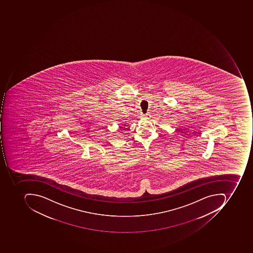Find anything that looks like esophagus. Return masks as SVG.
Instances as JSON below:
<instances>
[{"instance_id": "34e87169", "label": "esophagus", "mask_w": 253, "mask_h": 253, "mask_svg": "<svg viewBox=\"0 0 253 253\" xmlns=\"http://www.w3.org/2000/svg\"><path fill=\"white\" fill-rule=\"evenodd\" d=\"M149 116L148 114H146V115L143 114L142 118H146V117H147V116Z\"/></svg>"}]
</instances>
